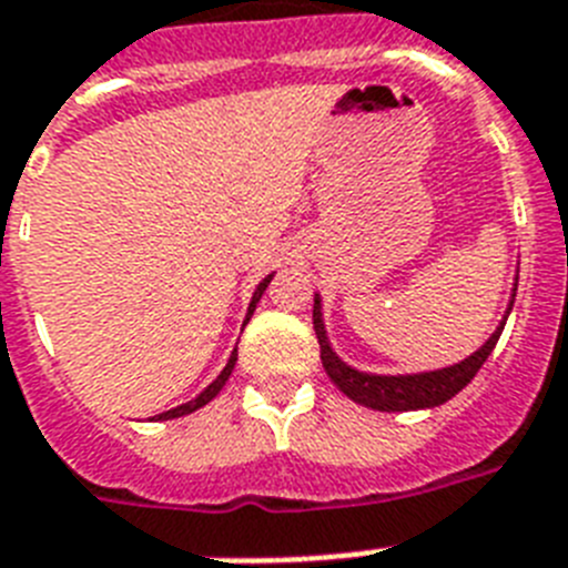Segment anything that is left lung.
Masks as SVG:
<instances>
[{
    "label": "left lung",
    "mask_w": 568,
    "mask_h": 568,
    "mask_svg": "<svg viewBox=\"0 0 568 568\" xmlns=\"http://www.w3.org/2000/svg\"><path fill=\"white\" fill-rule=\"evenodd\" d=\"M514 297H517V288L511 292L508 312L503 314V323L497 326V332H494L474 355H468L465 361H459V364L416 375H373L361 373V369H355V366L349 364H343L341 357L335 355V349H332V343H328L326 337V326H323L321 294H314L312 321L314 332H317V343H321L323 369H326L328 378L335 381V387L341 389L343 395H349L352 402L364 404V407L369 409H381V413H407V409L438 407V404L450 402L456 393H462V389L468 387L470 381H474V375L483 369V364L488 361L494 346H497L499 335H503L505 321H508V314H511Z\"/></svg>",
    "instance_id": "left-lung-1"
}]
</instances>
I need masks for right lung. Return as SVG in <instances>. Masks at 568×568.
Returning <instances> with one entry per match:
<instances>
[{"instance_id":"right-lung-1","label":"right lung","mask_w":568,"mask_h":568,"mask_svg":"<svg viewBox=\"0 0 568 568\" xmlns=\"http://www.w3.org/2000/svg\"><path fill=\"white\" fill-rule=\"evenodd\" d=\"M271 280H274V274H268V276H265V280H262L260 285H256L254 297H251V306H247V317H245V323L251 321V314H254L256 303H260V297H262V294H265V288H268V283H271ZM233 366H236V349L231 352V357H227L225 369H222V373H219V378L213 381L211 387H204L202 393L195 395L193 402L181 404V407H173V409H166V413H161V416H159V422H166V418H179V416H187V413H195V409H199V407H204V404H207V402H213V398H216V395H219V389L225 387V384H227V378H231Z\"/></svg>"}]
</instances>
